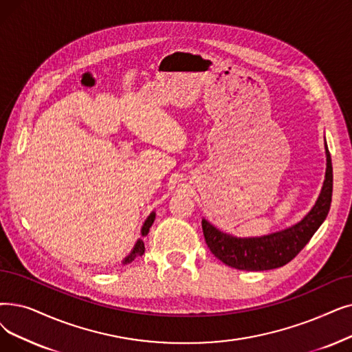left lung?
<instances>
[{
	"label": "left lung",
	"mask_w": 352,
	"mask_h": 352,
	"mask_svg": "<svg viewBox=\"0 0 352 352\" xmlns=\"http://www.w3.org/2000/svg\"><path fill=\"white\" fill-rule=\"evenodd\" d=\"M327 170L322 188L314 207L296 224L257 237H237L224 233L203 219V233L211 253L234 269L258 272L285 266L308 244L328 216L332 200V162L325 141Z\"/></svg>",
	"instance_id": "1"
}]
</instances>
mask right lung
Returning <instances> with one entry per match:
<instances>
[{"label":"right lung","mask_w":352,"mask_h":352,"mask_svg":"<svg viewBox=\"0 0 352 352\" xmlns=\"http://www.w3.org/2000/svg\"><path fill=\"white\" fill-rule=\"evenodd\" d=\"M154 220H155V211H152L149 216L146 217L145 223L142 224V228H141V236L145 237L148 233H149V228L151 226L154 224ZM145 252V244H144V240L142 239H138L135 243L133 249L131 250V253L124 258V262H122V265H128V263H132L136 257L138 256H142Z\"/></svg>","instance_id":"right-lung-1"}]
</instances>
